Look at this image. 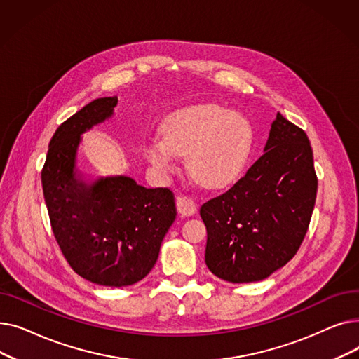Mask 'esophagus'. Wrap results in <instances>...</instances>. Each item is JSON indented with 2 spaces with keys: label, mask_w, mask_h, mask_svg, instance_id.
I'll list each match as a JSON object with an SVG mask.
<instances>
[{
  "label": "esophagus",
  "mask_w": 359,
  "mask_h": 359,
  "mask_svg": "<svg viewBox=\"0 0 359 359\" xmlns=\"http://www.w3.org/2000/svg\"><path fill=\"white\" fill-rule=\"evenodd\" d=\"M176 208H177V212L184 217H191L196 212L195 202L187 196H179L176 199Z\"/></svg>",
  "instance_id": "1"
}]
</instances>
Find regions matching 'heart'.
I'll use <instances>...</instances> for the list:
<instances>
[{"mask_svg":"<svg viewBox=\"0 0 359 359\" xmlns=\"http://www.w3.org/2000/svg\"><path fill=\"white\" fill-rule=\"evenodd\" d=\"M253 144L249 122L215 104L180 110L167 118L163 138L151 140L145 156L163 175L176 172V156L202 186L218 191L236 183L246 168Z\"/></svg>","mask_w":359,"mask_h":359,"instance_id":"obj_1","label":"heart"}]
</instances>
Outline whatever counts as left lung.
<instances>
[{"label": "left lung", "instance_id": "1", "mask_svg": "<svg viewBox=\"0 0 359 359\" xmlns=\"http://www.w3.org/2000/svg\"><path fill=\"white\" fill-rule=\"evenodd\" d=\"M316 192L306 132L276 113L263 156L227 192L201 206L206 266L224 280L244 284L287 265L307 233Z\"/></svg>", "mask_w": 359, "mask_h": 359}]
</instances>
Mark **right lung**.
<instances>
[{
    "mask_svg": "<svg viewBox=\"0 0 359 359\" xmlns=\"http://www.w3.org/2000/svg\"><path fill=\"white\" fill-rule=\"evenodd\" d=\"M118 97L93 100L50 140L42 186L53 236L75 273L103 287H128L156 265L176 218L168 187L147 189L126 176L84 180L81 135L113 115Z\"/></svg>",
    "mask_w": 359,
    "mask_h": 359,
    "instance_id": "add662e5",
    "label": "right lung"
}]
</instances>
